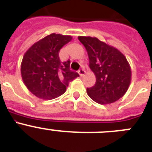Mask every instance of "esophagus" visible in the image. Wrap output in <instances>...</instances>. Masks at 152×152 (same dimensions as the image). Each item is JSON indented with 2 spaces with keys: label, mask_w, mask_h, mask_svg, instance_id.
<instances>
[{
  "label": "esophagus",
  "mask_w": 152,
  "mask_h": 152,
  "mask_svg": "<svg viewBox=\"0 0 152 152\" xmlns=\"http://www.w3.org/2000/svg\"><path fill=\"white\" fill-rule=\"evenodd\" d=\"M85 73H86V72L84 71V69H83V68H80V69L78 71V74L80 75V77L84 76V75H85Z\"/></svg>",
  "instance_id": "esophagus-1"
}]
</instances>
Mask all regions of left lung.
<instances>
[{
    "instance_id": "left-lung-1",
    "label": "left lung",
    "mask_w": 152,
    "mask_h": 152,
    "mask_svg": "<svg viewBox=\"0 0 152 152\" xmlns=\"http://www.w3.org/2000/svg\"><path fill=\"white\" fill-rule=\"evenodd\" d=\"M89 58V67L96 84L87 88L88 96L96 103L109 104L123 97L131 83L132 72L126 56L115 47L91 36H78Z\"/></svg>"
}]
</instances>
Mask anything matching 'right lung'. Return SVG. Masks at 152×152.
I'll return each instance as SVG.
<instances>
[{"label":"right lung","mask_w":152,"mask_h":152,"mask_svg":"<svg viewBox=\"0 0 152 152\" xmlns=\"http://www.w3.org/2000/svg\"><path fill=\"white\" fill-rule=\"evenodd\" d=\"M72 39V36L52 33L28 49L21 62V77L33 94L52 100L65 92L68 83L79 77L69 69L70 61H61L59 51Z\"/></svg>","instance_id":"add662e5"}]
</instances>
